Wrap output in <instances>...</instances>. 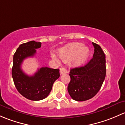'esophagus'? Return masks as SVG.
<instances>
[{"label": "esophagus", "mask_w": 125, "mask_h": 125, "mask_svg": "<svg viewBox=\"0 0 125 125\" xmlns=\"http://www.w3.org/2000/svg\"><path fill=\"white\" fill-rule=\"evenodd\" d=\"M66 73H67V70L66 68H61L60 69V73L61 74H65Z\"/></svg>", "instance_id": "obj_1"}]
</instances>
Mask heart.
I'll list each match as a JSON object with an SVG mask.
<instances>
[{
	"mask_svg": "<svg viewBox=\"0 0 125 125\" xmlns=\"http://www.w3.org/2000/svg\"><path fill=\"white\" fill-rule=\"evenodd\" d=\"M60 56L64 62H68L75 57L72 61L74 66H79L85 61L89 55V50L87 47H83V44L80 43H70L60 49ZM52 58L58 61L57 58L52 55Z\"/></svg>",
	"mask_w": 125,
	"mask_h": 125,
	"instance_id": "heart-1",
	"label": "heart"
}]
</instances>
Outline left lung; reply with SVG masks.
Here are the masks:
<instances>
[{
  "instance_id": "8db88e82",
  "label": "left lung",
  "mask_w": 125,
  "mask_h": 125,
  "mask_svg": "<svg viewBox=\"0 0 125 125\" xmlns=\"http://www.w3.org/2000/svg\"><path fill=\"white\" fill-rule=\"evenodd\" d=\"M94 47L93 58L85 65L70 70L67 90L73 100L85 101L93 97L101 89L106 76L105 55L99 45Z\"/></svg>"
}]
</instances>
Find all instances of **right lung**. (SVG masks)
<instances>
[{"label":"right lung","instance_id":"obj_1","mask_svg":"<svg viewBox=\"0 0 125 125\" xmlns=\"http://www.w3.org/2000/svg\"><path fill=\"white\" fill-rule=\"evenodd\" d=\"M42 43L31 41L21 44L13 57L12 76L18 91L31 101H40L46 98L52 90L54 82L59 78L60 70L42 67L32 76H28L21 70V65L24 59L32 57L36 49L40 48Z\"/></svg>","mask_w":125,"mask_h":125}]
</instances>
